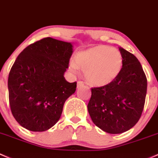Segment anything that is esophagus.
I'll return each instance as SVG.
<instances>
[{"mask_svg":"<svg viewBox=\"0 0 158 158\" xmlns=\"http://www.w3.org/2000/svg\"><path fill=\"white\" fill-rule=\"evenodd\" d=\"M83 85H84V83L82 82H80V81H79V82H77V88H78V89L82 87Z\"/></svg>","mask_w":158,"mask_h":158,"instance_id":"34e87169","label":"esophagus"}]
</instances>
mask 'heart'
<instances>
[{"label": "heart", "mask_w": 158, "mask_h": 158, "mask_svg": "<svg viewBox=\"0 0 158 158\" xmlns=\"http://www.w3.org/2000/svg\"><path fill=\"white\" fill-rule=\"evenodd\" d=\"M123 59L119 50L98 45L79 51L75 60L69 64V70L74 75L79 69L85 72V79L94 86H104L114 82L120 73Z\"/></svg>", "instance_id": "1"}]
</instances>
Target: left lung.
<instances>
[{
    "label": "left lung",
    "instance_id": "1",
    "mask_svg": "<svg viewBox=\"0 0 158 158\" xmlns=\"http://www.w3.org/2000/svg\"><path fill=\"white\" fill-rule=\"evenodd\" d=\"M122 70L107 85L92 88L88 110L92 120L101 130L119 134L137 123L143 111L147 79L139 60L123 48Z\"/></svg>",
    "mask_w": 158,
    "mask_h": 158
}]
</instances>
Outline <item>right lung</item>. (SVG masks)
Here are the masks:
<instances>
[{"label": "right lung", "instance_id": "obj_1", "mask_svg": "<svg viewBox=\"0 0 158 158\" xmlns=\"http://www.w3.org/2000/svg\"><path fill=\"white\" fill-rule=\"evenodd\" d=\"M73 52L71 42L48 37L19 54L10 71L8 91L11 112L21 127L44 132L59 120L76 89V82L64 76Z\"/></svg>", "mask_w": 158, "mask_h": 158}]
</instances>
